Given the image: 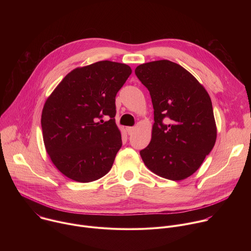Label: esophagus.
<instances>
[{"mask_svg":"<svg viewBox=\"0 0 251 251\" xmlns=\"http://www.w3.org/2000/svg\"><path fill=\"white\" fill-rule=\"evenodd\" d=\"M126 131L128 133V135H132L134 132V128L133 127H126Z\"/></svg>","mask_w":251,"mask_h":251,"instance_id":"1","label":"esophagus"}]
</instances>
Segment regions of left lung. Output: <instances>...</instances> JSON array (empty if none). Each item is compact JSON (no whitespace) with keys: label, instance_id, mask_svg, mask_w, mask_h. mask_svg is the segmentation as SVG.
Returning <instances> with one entry per match:
<instances>
[{"label":"left lung","instance_id":"obj_1","mask_svg":"<svg viewBox=\"0 0 251 251\" xmlns=\"http://www.w3.org/2000/svg\"><path fill=\"white\" fill-rule=\"evenodd\" d=\"M135 75L150 92L154 125L150 144L140 151L156 175L180 181L193 175L217 140L210 97L184 67L156 60L136 67Z\"/></svg>","mask_w":251,"mask_h":251}]
</instances>
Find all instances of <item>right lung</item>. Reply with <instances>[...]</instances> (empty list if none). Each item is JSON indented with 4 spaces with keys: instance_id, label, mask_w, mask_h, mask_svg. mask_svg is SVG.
Listing matches in <instances>:
<instances>
[{
    "instance_id": "add662e5",
    "label": "right lung",
    "mask_w": 251,
    "mask_h": 251,
    "mask_svg": "<svg viewBox=\"0 0 251 251\" xmlns=\"http://www.w3.org/2000/svg\"><path fill=\"white\" fill-rule=\"evenodd\" d=\"M131 73L127 64L109 60L78 67L46 101L41 121L45 146L71 180L93 182L112 168L122 146L115 97ZM104 116L110 119L103 122Z\"/></svg>"
}]
</instances>
